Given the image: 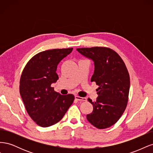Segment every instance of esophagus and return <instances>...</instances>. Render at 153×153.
<instances>
[{"instance_id":"obj_1","label":"esophagus","mask_w":153,"mask_h":153,"mask_svg":"<svg viewBox=\"0 0 153 153\" xmlns=\"http://www.w3.org/2000/svg\"><path fill=\"white\" fill-rule=\"evenodd\" d=\"M75 100H76L77 101H85L87 100L85 98H82V97L78 96H75Z\"/></svg>"}]
</instances>
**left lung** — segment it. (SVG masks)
I'll return each mask as SVG.
<instances>
[{
  "label": "left lung",
  "instance_id": "1",
  "mask_svg": "<svg viewBox=\"0 0 153 153\" xmlns=\"http://www.w3.org/2000/svg\"><path fill=\"white\" fill-rule=\"evenodd\" d=\"M84 56L94 61V71L91 82L99 87L96 101H88L93 111L87 119L98 129L112 126L126 108L130 86L129 75L121 57L113 50L106 47L77 48Z\"/></svg>",
  "mask_w": 153,
  "mask_h": 153
}]
</instances>
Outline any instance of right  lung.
Returning <instances> with one entry per match:
<instances>
[{
	"mask_svg": "<svg viewBox=\"0 0 153 153\" xmlns=\"http://www.w3.org/2000/svg\"><path fill=\"white\" fill-rule=\"evenodd\" d=\"M73 48L53 49L38 53L27 62L20 80V93L27 113L41 127H48L61 121L75 96L61 95L51 87L59 79V63Z\"/></svg>",
	"mask_w": 153,
	"mask_h": 153,
	"instance_id": "1",
	"label": "right lung"
}]
</instances>
